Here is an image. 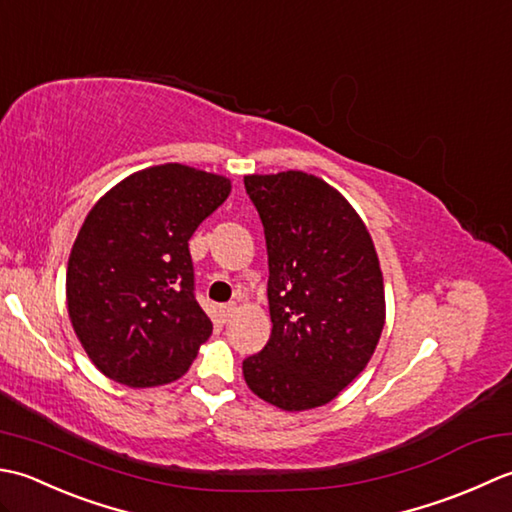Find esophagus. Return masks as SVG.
Listing matches in <instances>:
<instances>
[{"instance_id": "34e87169", "label": "esophagus", "mask_w": 512, "mask_h": 512, "mask_svg": "<svg viewBox=\"0 0 512 512\" xmlns=\"http://www.w3.org/2000/svg\"><path fill=\"white\" fill-rule=\"evenodd\" d=\"M236 309H238V305L236 302H227V305H223L221 307V316L227 320V318H232L234 314H236Z\"/></svg>"}]
</instances>
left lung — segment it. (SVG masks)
I'll return each instance as SVG.
<instances>
[{
  "instance_id": "obj_1",
  "label": "left lung",
  "mask_w": 512,
  "mask_h": 512,
  "mask_svg": "<svg viewBox=\"0 0 512 512\" xmlns=\"http://www.w3.org/2000/svg\"><path fill=\"white\" fill-rule=\"evenodd\" d=\"M265 227L271 336L243 362L247 387L283 411L331 402L367 367L387 305L380 260L358 212L314 174H249Z\"/></svg>"
}]
</instances>
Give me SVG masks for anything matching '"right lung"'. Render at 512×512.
<instances>
[{"label":"right lung","mask_w":512,"mask_h":512,"mask_svg":"<svg viewBox=\"0 0 512 512\" xmlns=\"http://www.w3.org/2000/svg\"><path fill=\"white\" fill-rule=\"evenodd\" d=\"M229 192L227 176L163 163L130 174L88 212L66 302L81 347L110 380L132 389L179 380L212 336L187 241Z\"/></svg>","instance_id":"add662e5"}]
</instances>
